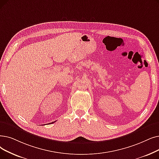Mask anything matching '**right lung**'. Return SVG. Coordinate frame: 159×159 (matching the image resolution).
Segmentation results:
<instances>
[{"instance_id": "1", "label": "right lung", "mask_w": 159, "mask_h": 159, "mask_svg": "<svg viewBox=\"0 0 159 159\" xmlns=\"http://www.w3.org/2000/svg\"><path fill=\"white\" fill-rule=\"evenodd\" d=\"M54 122H55V121H54V122H52V123H54ZM50 123H49V124H50Z\"/></svg>"}]
</instances>
